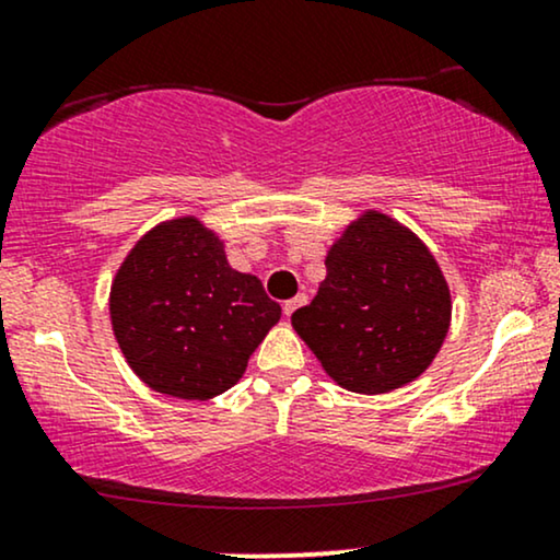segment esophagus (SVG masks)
<instances>
[{
	"label": "esophagus",
	"mask_w": 560,
	"mask_h": 560,
	"mask_svg": "<svg viewBox=\"0 0 560 560\" xmlns=\"http://www.w3.org/2000/svg\"><path fill=\"white\" fill-rule=\"evenodd\" d=\"M305 302H307V298H305V294H298V298H294V300H289V302H284V315H287V318H289V315H292V313H294V310H300L302 305H305Z\"/></svg>",
	"instance_id": "obj_1"
}]
</instances>
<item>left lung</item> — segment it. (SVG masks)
<instances>
[{
  "label": "left lung",
  "instance_id": "1",
  "mask_svg": "<svg viewBox=\"0 0 560 560\" xmlns=\"http://www.w3.org/2000/svg\"><path fill=\"white\" fill-rule=\"evenodd\" d=\"M451 323V294L425 245L368 211L328 250L326 279L292 315L323 370L354 394H386L425 373Z\"/></svg>",
  "mask_w": 560,
  "mask_h": 560
}]
</instances>
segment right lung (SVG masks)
Instances as JSON below:
<instances>
[{
    "mask_svg": "<svg viewBox=\"0 0 560 560\" xmlns=\"http://www.w3.org/2000/svg\"><path fill=\"white\" fill-rule=\"evenodd\" d=\"M112 328L140 381L203 401L245 373L281 307L258 276L234 271L198 219H172L132 247L112 284Z\"/></svg>",
    "mask_w": 560,
    "mask_h": 560,
    "instance_id": "add662e5",
    "label": "right lung"
}]
</instances>
